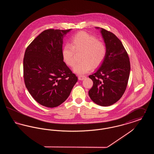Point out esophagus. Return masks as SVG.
Instances as JSON below:
<instances>
[{
    "instance_id": "34e87169",
    "label": "esophagus",
    "mask_w": 154,
    "mask_h": 154,
    "mask_svg": "<svg viewBox=\"0 0 154 154\" xmlns=\"http://www.w3.org/2000/svg\"><path fill=\"white\" fill-rule=\"evenodd\" d=\"M86 77L84 75H79V80H83Z\"/></svg>"
}]
</instances>
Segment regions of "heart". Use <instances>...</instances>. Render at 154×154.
<instances>
[{
  "label": "heart",
  "mask_w": 154,
  "mask_h": 154,
  "mask_svg": "<svg viewBox=\"0 0 154 154\" xmlns=\"http://www.w3.org/2000/svg\"><path fill=\"white\" fill-rule=\"evenodd\" d=\"M75 51H82V62L74 67V73L82 75L89 72L94 66H99L107 54L106 46L95 37L85 32L75 34L71 39V44H66L62 48V57L67 65L73 66L75 63Z\"/></svg>",
  "instance_id": "1"
}]
</instances>
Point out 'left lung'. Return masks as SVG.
<instances>
[{
	"label": "left lung",
	"mask_w": 154,
	"mask_h": 154,
	"mask_svg": "<svg viewBox=\"0 0 154 154\" xmlns=\"http://www.w3.org/2000/svg\"><path fill=\"white\" fill-rule=\"evenodd\" d=\"M100 30L107 54L95 72L89 77L93 87L89 91L91 99L101 106H109L122 96L129 77L131 65L127 52L120 40L112 33Z\"/></svg>",
	"instance_id": "obj_1"
}]
</instances>
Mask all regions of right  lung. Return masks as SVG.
Segmentation results:
<instances>
[{
    "label": "right lung",
    "mask_w": 154,
    "mask_h": 154,
    "mask_svg": "<svg viewBox=\"0 0 154 154\" xmlns=\"http://www.w3.org/2000/svg\"><path fill=\"white\" fill-rule=\"evenodd\" d=\"M71 30H45L25 52V86L37 102L45 107L53 108L64 102L78 80L62 57L63 38Z\"/></svg>",
    "instance_id": "1"
}]
</instances>
